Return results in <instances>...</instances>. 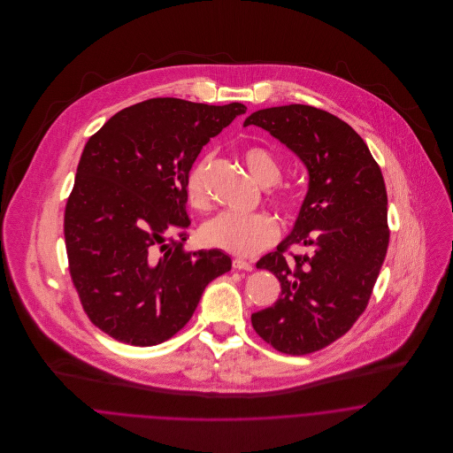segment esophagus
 Segmentation results:
<instances>
[{"label": "esophagus", "instance_id": "1", "mask_svg": "<svg viewBox=\"0 0 453 453\" xmlns=\"http://www.w3.org/2000/svg\"><path fill=\"white\" fill-rule=\"evenodd\" d=\"M234 268L235 270H246V272H251L255 266H253V263H250V261H246V259L242 258H235L234 259Z\"/></svg>", "mask_w": 453, "mask_h": 453}]
</instances>
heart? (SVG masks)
<instances>
[{
    "label": "heart",
    "mask_w": 453,
    "mask_h": 453,
    "mask_svg": "<svg viewBox=\"0 0 453 453\" xmlns=\"http://www.w3.org/2000/svg\"><path fill=\"white\" fill-rule=\"evenodd\" d=\"M244 162L261 187L268 188V200L280 211H295L300 203V195L293 187L279 185L282 178V165L279 158L261 146H250L244 151ZM211 157H200L190 167L185 180V194L195 209L209 207V195L205 188V173ZM200 241L207 248H214L235 257H257L270 248L279 237V226L273 218L265 212L237 214L223 211L207 219L200 232Z\"/></svg>",
    "instance_id": "obj_1"
}]
</instances>
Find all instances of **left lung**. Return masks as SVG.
Returning <instances> with one entry per match:
<instances>
[{
  "instance_id": "obj_1",
  "label": "left lung",
  "mask_w": 453,
  "mask_h": 453,
  "mask_svg": "<svg viewBox=\"0 0 453 453\" xmlns=\"http://www.w3.org/2000/svg\"><path fill=\"white\" fill-rule=\"evenodd\" d=\"M248 126L268 130L309 171L291 234L257 263L279 279L280 298L251 316L275 350L305 356L345 334L370 302L388 253L386 183L361 135L324 110L266 108L250 115ZM293 243L313 253L288 260Z\"/></svg>"
}]
</instances>
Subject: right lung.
<instances>
[{
	"label": "right lung",
	"instance_id": "add662e5",
	"mask_svg": "<svg viewBox=\"0 0 453 453\" xmlns=\"http://www.w3.org/2000/svg\"><path fill=\"white\" fill-rule=\"evenodd\" d=\"M246 110L157 97L87 141L65 203V251L85 314L111 338L135 347L169 340L205 286L232 268L219 250H183L185 180L202 146Z\"/></svg>",
	"mask_w": 453,
	"mask_h": 453
}]
</instances>
